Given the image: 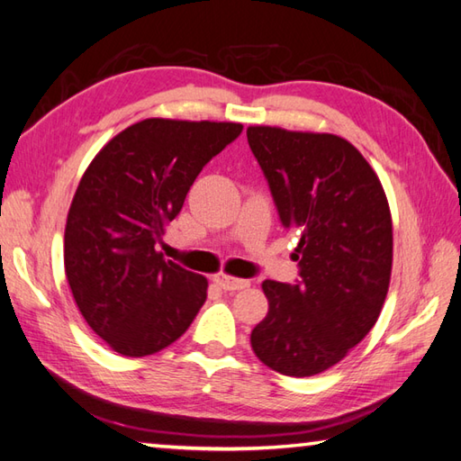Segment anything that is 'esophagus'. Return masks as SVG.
Here are the masks:
<instances>
[{"label": "esophagus", "mask_w": 461, "mask_h": 461, "mask_svg": "<svg viewBox=\"0 0 461 461\" xmlns=\"http://www.w3.org/2000/svg\"><path fill=\"white\" fill-rule=\"evenodd\" d=\"M212 282L219 285L221 290L224 292H237V290H244L249 288L250 282L249 280H240V278H232V276H227V274H217L212 278Z\"/></svg>", "instance_id": "esophagus-1"}]
</instances>
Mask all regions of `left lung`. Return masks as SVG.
<instances>
[{
    "mask_svg": "<svg viewBox=\"0 0 461 461\" xmlns=\"http://www.w3.org/2000/svg\"><path fill=\"white\" fill-rule=\"evenodd\" d=\"M284 229L300 234L294 284L266 280L268 313L250 333L272 371L312 376L373 330L393 268V221L376 173L333 134L247 130Z\"/></svg>",
    "mask_w": 461,
    "mask_h": 461,
    "instance_id": "8db88e82",
    "label": "left lung"
}]
</instances>
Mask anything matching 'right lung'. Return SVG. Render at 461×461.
Returning <instances> with one entry per match:
<instances>
[{"instance_id": "1", "label": "right lung", "mask_w": 461, "mask_h": 461, "mask_svg": "<svg viewBox=\"0 0 461 461\" xmlns=\"http://www.w3.org/2000/svg\"><path fill=\"white\" fill-rule=\"evenodd\" d=\"M232 122L149 118L120 131L78 183L65 272L80 313L126 357L166 349L207 300V278L158 252L201 169L240 136Z\"/></svg>"}]
</instances>
